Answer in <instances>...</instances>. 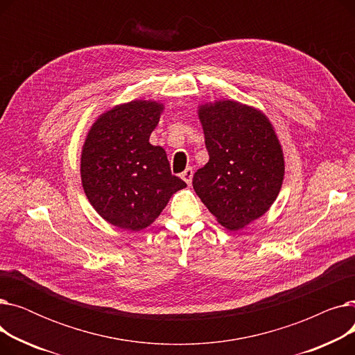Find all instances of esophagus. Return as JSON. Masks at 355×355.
Masks as SVG:
<instances>
[{
    "label": "esophagus",
    "instance_id": "esophagus-1",
    "mask_svg": "<svg viewBox=\"0 0 355 355\" xmlns=\"http://www.w3.org/2000/svg\"><path fill=\"white\" fill-rule=\"evenodd\" d=\"M193 174H194L193 168H187V170H185V171L181 174V178L190 185V184H191V181H193Z\"/></svg>",
    "mask_w": 355,
    "mask_h": 355
}]
</instances>
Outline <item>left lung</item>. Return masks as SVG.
Wrapping results in <instances>:
<instances>
[{
  "mask_svg": "<svg viewBox=\"0 0 355 355\" xmlns=\"http://www.w3.org/2000/svg\"><path fill=\"white\" fill-rule=\"evenodd\" d=\"M209 162L193 187L221 226L239 230L263 216L282 187V148L262 112L234 101L198 109Z\"/></svg>",
  "mask_w": 355,
  "mask_h": 355,
  "instance_id": "1",
  "label": "left lung"
}]
</instances>
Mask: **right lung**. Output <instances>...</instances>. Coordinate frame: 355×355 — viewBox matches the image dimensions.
I'll use <instances>...</instances> for the list:
<instances>
[{
	"label": "right lung",
	"instance_id": "obj_1",
	"mask_svg": "<svg viewBox=\"0 0 355 355\" xmlns=\"http://www.w3.org/2000/svg\"><path fill=\"white\" fill-rule=\"evenodd\" d=\"M162 105L134 101L115 106L93 123L82 151L80 174L86 197L106 221L139 232L187 187L171 174L164 148L149 144Z\"/></svg>",
	"mask_w": 355,
	"mask_h": 355
}]
</instances>
